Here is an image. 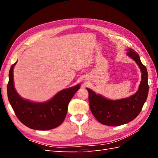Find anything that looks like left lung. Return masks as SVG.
<instances>
[{
	"label": "left lung",
	"mask_w": 158,
	"mask_h": 158,
	"mask_svg": "<svg viewBox=\"0 0 158 158\" xmlns=\"http://www.w3.org/2000/svg\"><path fill=\"white\" fill-rule=\"evenodd\" d=\"M127 55L136 62L142 72L141 82L135 94L127 98L110 100L87 88L91 111L95 118L105 125L120 126L132 121L139 114L146 101L149 90L147 69L135 50L128 49Z\"/></svg>",
	"instance_id": "obj_1"
}]
</instances>
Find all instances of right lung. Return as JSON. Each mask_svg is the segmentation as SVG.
<instances>
[{"mask_svg": "<svg viewBox=\"0 0 158 158\" xmlns=\"http://www.w3.org/2000/svg\"><path fill=\"white\" fill-rule=\"evenodd\" d=\"M16 63L12 65L9 72L7 94L18 118L23 125L34 130L47 131L60 125L66 117L70 101L80 88V84L61 90L45 102L28 101L20 97L14 88L13 69Z\"/></svg>", "mask_w": 158, "mask_h": 158, "instance_id": "right-lung-1", "label": "right lung"}]
</instances>
